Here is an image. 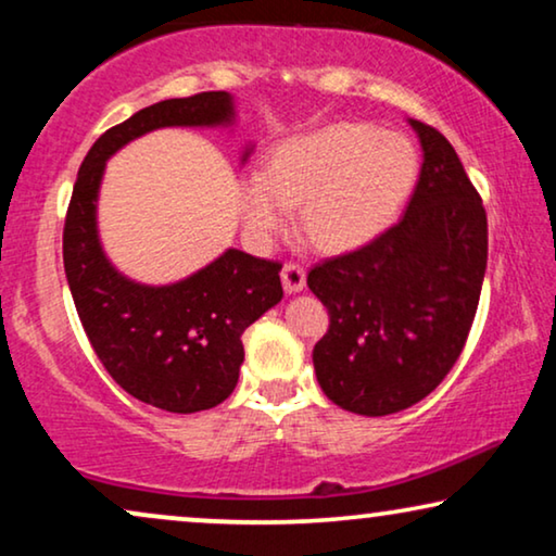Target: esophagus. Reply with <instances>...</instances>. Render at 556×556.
<instances>
[{
  "mask_svg": "<svg viewBox=\"0 0 556 556\" xmlns=\"http://www.w3.org/2000/svg\"><path fill=\"white\" fill-rule=\"evenodd\" d=\"M280 278H283V288L288 293H299L306 288V268L299 263H286L283 270H280Z\"/></svg>",
  "mask_w": 556,
  "mask_h": 556,
  "instance_id": "esophagus-1",
  "label": "esophagus"
}]
</instances>
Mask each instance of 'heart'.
Returning a JSON list of instances; mask_svg holds the SVG:
<instances>
[{
    "label": "heart",
    "mask_w": 556,
    "mask_h": 556,
    "mask_svg": "<svg viewBox=\"0 0 556 556\" xmlns=\"http://www.w3.org/2000/svg\"><path fill=\"white\" fill-rule=\"evenodd\" d=\"M420 159L402 134L369 124H329L276 147L268 169L240 181V212L261 245L291 225L316 248L362 245L392 223L413 192Z\"/></svg>",
    "instance_id": "heart-1"
}]
</instances>
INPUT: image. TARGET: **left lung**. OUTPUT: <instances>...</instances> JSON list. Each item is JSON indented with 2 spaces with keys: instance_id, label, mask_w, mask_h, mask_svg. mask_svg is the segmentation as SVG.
<instances>
[{
  "instance_id": "left-lung-1",
  "label": "left lung",
  "mask_w": 556,
  "mask_h": 556,
  "mask_svg": "<svg viewBox=\"0 0 556 556\" xmlns=\"http://www.w3.org/2000/svg\"><path fill=\"white\" fill-rule=\"evenodd\" d=\"M409 126L425 159L405 215L308 270L329 308L316 379L333 405L367 417L413 407L443 382L466 346L489 261L481 194L451 141L422 121Z\"/></svg>"
}]
</instances>
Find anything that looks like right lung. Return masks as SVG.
<instances>
[{
	"label": "right lung",
	"instance_id": "right-lung-1",
	"mask_svg": "<svg viewBox=\"0 0 556 556\" xmlns=\"http://www.w3.org/2000/svg\"><path fill=\"white\" fill-rule=\"evenodd\" d=\"M232 116L225 90L141 109L90 147L67 204L63 263L90 346L116 384L166 413H200L230 397L245 359L242 331L283 299V263L230 248L179 283H134L98 242V187L105 159L128 141L164 126L230 124Z\"/></svg>",
	"mask_w": 556,
	"mask_h": 556
}]
</instances>
